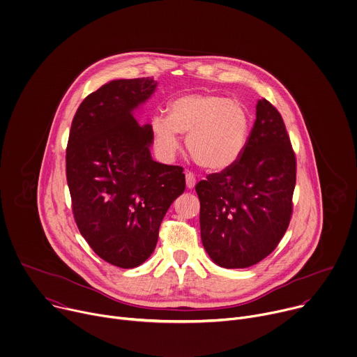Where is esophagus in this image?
Here are the masks:
<instances>
[{
    "label": "esophagus",
    "mask_w": 357,
    "mask_h": 357,
    "mask_svg": "<svg viewBox=\"0 0 357 357\" xmlns=\"http://www.w3.org/2000/svg\"><path fill=\"white\" fill-rule=\"evenodd\" d=\"M195 183H197V180H195V176L192 174V173H185V184H187V188H194L195 187Z\"/></svg>",
    "instance_id": "esophagus-1"
}]
</instances>
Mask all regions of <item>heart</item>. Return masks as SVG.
I'll return each instance as SVG.
<instances>
[{
  "instance_id": "heart-1",
  "label": "heart",
  "mask_w": 357,
  "mask_h": 357,
  "mask_svg": "<svg viewBox=\"0 0 357 357\" xmlns=\"http://www.w3.org/2000/svg\"><path fill=\"white\" fill-rule=\"evenodd\" d=\"M151 130L158 152L173 158L178 132L187 134L191 158L208 172H223L243 155L250 137V114L244 105L216 93H190L169 105V116L155 114Z\"/></svg>"
}]
</instances>
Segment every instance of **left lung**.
<instances>
[{
	"label": "left lung",
	"mask_w": 357,
	"mask_h": 357,
	"mask_svg": "<svg viewBox=\"0 0 357 357\" xmlns=\"http://www.w3.org/2000/svg\"><path fill=\"white\" fill-rule=\"evenodd\" d=\"M255 123L241 158L195 185L201 240L222 268H248L268 257L291 216L296 158L279 112L257 103Z\"/></svg>",
	"instance_id": "8db88e82"
}]
</instances>
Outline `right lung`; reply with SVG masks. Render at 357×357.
Masks as SVG:
<instances>
[{
  "label": "right lung",
  "mask_w": 357,
  "mask_h": 357,
  "mask_svg": "<svg viewBox=\"0 0 357 357\" xmlns=\"http://www.w3.org/2000/svg\"><path fill=\"white\" fill-rule=\"evenodd\" d=\"M156 86L153 78L105 84L78 107L67 146L78 229L102 259L124 269L151 257L167 209L185 190L183 167L152 159L151 124L134 116Z\"/></svg>",
  "instance_id": "right-lung-1"
}]
</instances>
